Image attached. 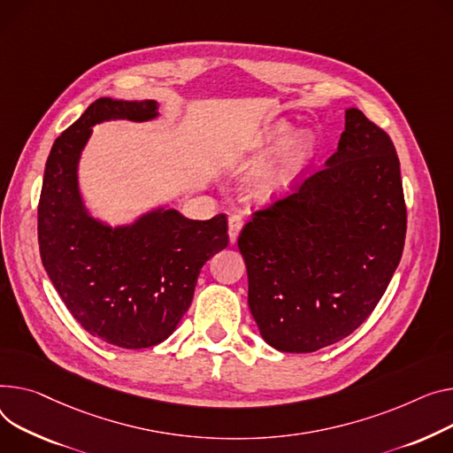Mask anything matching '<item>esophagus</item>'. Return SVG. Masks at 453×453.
Listing matches in <instances>:
<instances>
[{"instance_id":"esophagus-1","label":"esophagus","mask_w":453,"mask_h":453,"mask_svg":"<svg viewBox=\"0 0 453 453\" xmlns=\"http://www.w3.org/2000/svg\"><path fill=\"white\" fill-rule=\"evenodd\" d=\"M242 226H244V220L238 215L229 217V242L231 244H234L238 240V234H240V231H242Z\"/></svg>"}]
</instances>
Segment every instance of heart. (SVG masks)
Here are the masks:
<instances>
[{
  "instance_id": "obj_1",
  "label": "heart",
  "mask_w": 453,
  "mask_h": 453,
  "mask_svg": "<svg viewBox=\"0 0 453 453\" xmlns=\"http://www.w3.org/2000/svg\"><path fill=\"white\" fill-rule=\"evenodd\" d=\"M289 131L291 127L284 122L273 127H267L257 136V140L251 143V149L253 150L269 149L271 145L281 142L286 135L289 134ZM313 149H315V140L308 131L293 133L280 143V147L275 150L273 158L251 176L248 184L250 196L258 202H267L271 198H275L277 195L284 193L293 184V180L296 178L300 169H303L313 157Z\"/></svg>"
}]
</instances>
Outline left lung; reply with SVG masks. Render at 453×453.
<instances>
[{"instance_id":"1","label":"left lung","mask_w":453,"mask_h":453,"mask_svg":"<svg viewBox=\"0 0 453 453\" xmlns=\"http://www.w3.org/2000/svg\"><path fill=\"white\" fill-rule=\"evenodd\" d=\"M238 236L248 303L279 351L335 344L379 304L403 257L406 205L394 142L355 107L337 153Z\"/></svg>"}]
</instances>
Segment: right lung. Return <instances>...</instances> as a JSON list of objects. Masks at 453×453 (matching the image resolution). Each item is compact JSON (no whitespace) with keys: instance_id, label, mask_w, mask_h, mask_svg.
Wrapping results in <instances>:
<instances>
[{"instance_id":"add662e5","label":"right lung","mask_w":453,"mask_h":453,"mask_svg":"<svg viewBox=\"0 0 453 453\" xmlns=\"http://www.w3.org/2000/svg\"><path fill=\"white\" fill-rule=\"evenodd\" d=\"M157 116L155 100L90 104L56 138L38 205L40 255L58 295L90 335L127 349L150 348L173 334L191 306L202 265L229 242L226 215L189 220L157 207L116 227L90 217L78 164L93 127Z\"/></svg>"}]
</instances>
